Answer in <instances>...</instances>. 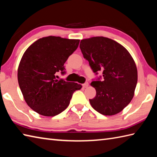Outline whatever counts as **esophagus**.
I'll return each instance as SVG.
<instances>
[{
    "mask_svg": "<svg viewBox=\"0 0 157 157\" xmlns=\"http://www.w3.org/2000/svg\"><path fill=\"white\" fill-rule=\"evenodd\" d=\"M88 85H89L88 83V82H86L82 86H83V87H84V88H87L88 86Z\"/></svg>",
    "mask_w": 157,
    "mask_h": 157,
    "instance_id": "1",
    "label": "esophagus"
}]
</instances>
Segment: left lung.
Wrapping results in <instances>:
<instances>
[{
	"label": "left lung",
	"mask_w": 157,
	"mask_h": 157,
	"mask_svg": "<svg viewBox=\"0 0 157 157\" xmlns=\"http://www.w3.org/2000/svg\"><path fill=\"white\" fill-rule=\"evenodd\" d=\"M79 48L93 72H103L102 81L99 78L90 84L97 92L96 97L89 99L90 105L105 116L121 112L133 99L137 85L133 58L122 45L104 36L82 39Z\"/></svg>",
	"instance_id": "obj_1"
}]
</instances>
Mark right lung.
Returning <instances> with one entry per match:
<instances>
[{
    "instance_id": "1",
    "label": "right lung",
    "mask_w": 157,
    "mask_h": 157,
    "mask_svg": "<svg viewBox=\"0 0 157 157\" xmlns=\"http://www.w3.org/2000/svg\"><path fill=\"white\" fill-rule=\"evenodd\" d=\"M79 39L49 36L38 39L24 52L17 69V79L27 105L40 115L54 116L70 103L82 85L56 78L64 74V64L79 45Z\"/></svg>"
}]
</instances>
